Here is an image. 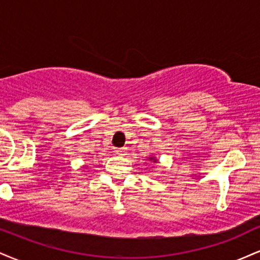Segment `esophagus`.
Returning <instances> with one entry per match:
<instances>
[{"label": "esophagus", "mask_w": 260, "mask_h": 260, "mask_svg": "<svg viewBox=\"0 0 260 260\" xmlns=\"http://www.w3.org/2000/svg\"><path fill=\"white\" fill-rule=\"evenodd\" d=\"M115 151H116V154H117V155H124V153H126V149H124V148H117Z\"/></svg>", "instance_id": "obj_1"}]
</instances>
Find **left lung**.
Here are the masks:
<instances>
[{
    "label": "left lung",
    "mask_w": 260,
    "mask_h": 260,
    "mask_svg": "<svg viewBox=\"0 0 260 260\" xmlns=\"http://www.w3.org/2000/svg\"><path fill=\"white\" fill-rule=\"evenodd\" d=\"M149 160H153L154 162H155V161H156V159H155V157H153V156H150V157H149Z\"/></svg>",
    "instance_id": "obj_1"
}]
</instances>
